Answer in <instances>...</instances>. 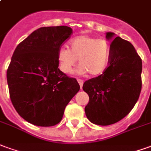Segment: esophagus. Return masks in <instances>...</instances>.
Listing matches in <instances>:
<instances>
[{
	"mask_svg": "<svg viewBox=\"0 0 151 151\" xmlns=\"http://www.w3.org/2000/svg\"><path fill=\"white\" fill-rule=\"evenodd\" d=\"M77 81H78V83H79V85H80V87H81V89H82V86H83L84 81H83L82 80H80V79H78Z\"/></svg>",
	"mask_w": 151,
	"mask_h": 151,
	"instance_id": "obj_1",
	"label": "esophagus"
}]
</instances>
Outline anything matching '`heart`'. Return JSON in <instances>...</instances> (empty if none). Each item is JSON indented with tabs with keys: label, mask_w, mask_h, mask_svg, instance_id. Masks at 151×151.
<instances>
[{
	"label": "heart",
	"mask_w": 151,
	"mask_h": 151,
	"mask_svg": "<svg viewBox=\"0 0 151 151\" xmlns=\"http://www.w3.org/2000/svg\"><path fill=\"white\" fill-rule=\"evenodd\" d=\"M69 46L70 49L61 47L58 53L59 69L64 74L71 71L77 59L79 74L97 76L107 69L111 56V46L107 40L81 35L72 38Z\"/></svg>",
	"instance_id": "heart-1"
}]
</instances>
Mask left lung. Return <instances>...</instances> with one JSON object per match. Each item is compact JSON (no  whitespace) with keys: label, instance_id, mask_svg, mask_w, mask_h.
Masks as SVG:
<instances>
[{"label":"left lung","instance_id":"obj_1","mask_svg":"<svg viewBox=\"0 0 151 151\" xmlns=\"http://www.w3.org/2000/svg\"><path fill=\"white\" fill-rule=\"evenodd\" d=\"M106 38L112 41L109 66L83 85L89 97L85 108L86 117L100 126L125 117L138 100L142 85V61L132 44L111 32L106 33Z\"/></svg>","mask_w":151,"mask_h":151}]
</instances>
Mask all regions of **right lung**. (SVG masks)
Instances as JSON below:
<instances>
[{
	"label": "right lung",
	"mask_w": 151,
	"mask_h": 151,
	"mask_svg": "<svg viewBox=\"0 0 151 151\" xmlns=\"http://www.w3.org/2000/svg\"><path fill=\"white\" fill-rule=\"evenodd\" d=\"M71 34L68 26L42 27L14 50L6 72L10 100L29 123L57 125L65 106L80 90L77 81L58 68V51Z\"/></svg>",
	"instance_id": "add662e5"
}]
</instances>
